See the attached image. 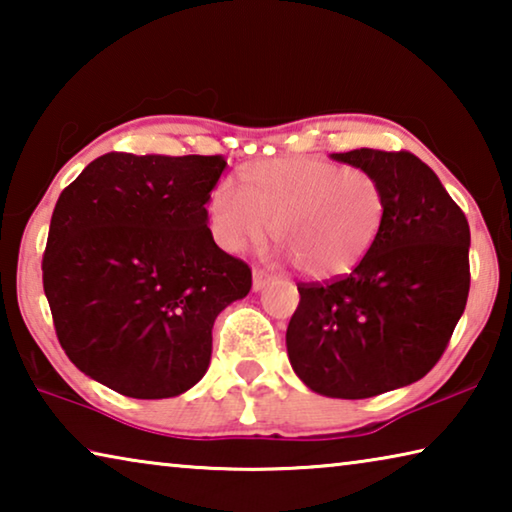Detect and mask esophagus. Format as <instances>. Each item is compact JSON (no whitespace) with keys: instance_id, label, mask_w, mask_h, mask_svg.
<instances>
[{"instance_id":"34e87169","label":"esophagus","mask_w":512,"mask_h":512,"mask_svg":"<svg viewBox=\"0 0 512 512\" xmlns=\"http://www.w3.org/2000/svg\"><path fill=\"white\" fill-rule=\"evenodd\" d=\"M271 282H273V275H268L264 271H257V268H255V271H253V289L255 291H262Z\"/></svg>"}]
</instances>
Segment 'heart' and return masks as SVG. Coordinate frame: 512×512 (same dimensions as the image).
Masks as SVG:
<instances>
[{
    "label": "heart",
    "mask_w": 512,
    "mask_h": 512,
    "mask_svg": "<svg viewBox=\"0 0 512 512\" xmlns=\"http://www.w3.org/2000/svg\"><path fill=\"white\" fill-rule=\"evenodd\" d=\"M210 228L239 253L273 235L311 277L348 273L377 244L386 194L366 171L323 158L259 160L210 194Z\"/></svg>",
    "instance_id": "b5f03b06"
}]
</instances>
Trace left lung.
I'll return each instance as SVG.
<instances>
[{"label":"left lung","instance_id":"obj_1","mask_svg":"<svg viewBox=\"0 0 512 512\" xmlns=\"http://www.w3.org/2000/svg\"><path fill=\"white\" fill-rule=\"evenodd\" d=\"M329 158L379 180L386 221L350 275L298 284L287 352L314 393L366 400L422 379L443 357L470 293V225L436 171L411 151Z\"/></svg>","mask_w":512,"mask_h":512}]
</instances>
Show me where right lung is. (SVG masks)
Returning a JSON list of instances; mask_svg holds the SVG:
<instances>
[{"instance_id": "right-lung-1", "label": "right lung", "mask_w": 512, "mask_h": 512, "mask_svg": "<svg viewBox=\"0 0 512 512\" xmlns=\"http://www.w3.org/2000/svg\"><path fill=\"white\" fill-rule=\"evenodd\" d=\"M223 169V155L106 153L63 189L42 287L60 348L83 375L135 400L203 379L216 316L253 284L207 228Z\"/></svg>"}]
</instances>
